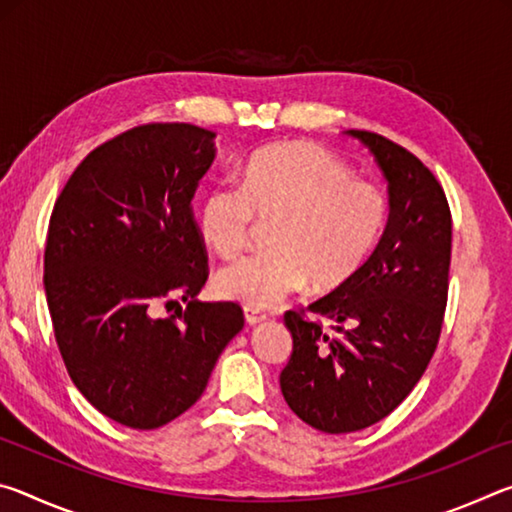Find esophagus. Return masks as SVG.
<instances>
[{
	"label": "esophagus",
	"mask_w": 512,
	"mask_h": 512,
	"mask_svg": "<svg viewBox=\"0 0 512 512\" xmlns=\"http://www.w3.org/2000/svg\"><path fill=\"white\" fill-rule=\"evenodd\" d=\"M244 316H246V323L248 325H259V323H264V320L268 318L266 314H262V311H257L253 307H246L244 309Z\"/></svg>",
	"instance_id": "34e87169"
}]
</instances>
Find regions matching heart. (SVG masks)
Returning a JSON list of instances; mask_svg holds the SVG:
<instances>
[{
    "mask_svg": "<svg viewBox=\"0 0 512 512\" xmlns=\"http://www.w3.org/2000/svg\"><path fill=\"white\" fill-rule=\"evenodd\" d=\"M386 194L352 176L332 151L311 142L275 144L253 153L241 183H221L196 210L198 235L216 255L235 257L255 219L273 223L271 253L250 255L214 275V293L253 309H271L307 287L332 291L366 264L384 230Z\"/></svg>",
    "mask_w": 512,
    "mask_h": 512,
    "instance_id": "heart-1",
    "label": "heart"
}]
</instances>
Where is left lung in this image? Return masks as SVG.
Segmentation results:
<instances>
[{
    "label": "left lung",
    "mask_w": 512,
    "mask_h": 512,
    "mask_svg": "<svg viewBox=\"0 0 512 512\" xmlns=\"http://www.w3.org/2000/svg\"><path fill=\"white\" fill-rule=\"evenodd\" d=\"M368 146L388 180L391 214L359 273L305 309H291L293 352L280 375L291 411L325 433L384 420L427 370L443 329L452 212L443 185L404 146L348 131Z\"/></svg>",
    "instance_id": "1"
}]
</instances>
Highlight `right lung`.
Masks as SVG:
<instances>
[{
  "label": "right lung",
  "instance_id": "1",
  "mask_svg": "<svg viewBox=\"0 0 512 512\" xmlns=\"http://www.w3.org/2000/svg\"><path fill=\"white\" fill-rule=\"evenodd\" d=\"M214 160V133L142 124L85 155L56 198L45 293L69 377L94 409L158 429L203 395L244 327L237 302H198L207 250L192 198ZM186 309L155 317L157 305Z\"/></svg>",
  "mask_w": 512,
  "mask_h": 512
}]
</instances>
